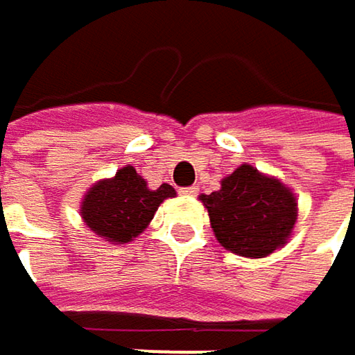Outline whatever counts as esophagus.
<instances>
[{
  "label": "esophagus",
  "instance_id": "obj_1",
  "mask_svg": "<svg viewBox=\"0 0 355 355\" xmlns=\"http://www.w3.org/2000/svg\"><path fill=\"white\" fill-rule=\"evenodd\" d=\"M200 191V188L198 186H190V188H182L180 190V193H184V196H196Z\"/></svg>",
  "mask_w": 355,
  "mask_h": 355
}]
</instances>
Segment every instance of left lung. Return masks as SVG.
Instances as JSON below:
<instances>
[{
	"mask_svg": "<svg viewBox=\"0 0 355 355\" xmlns=\"http://www.w3.org/2000/svg\"><path fill=\"white\" fill-rule=\"evenodd\" d=\"M218 242L241 257L261 259L283 246L297 220V202L279 180L241 165L222 188L202 196Z\"/></svg>",
	"mask_w": 355,
	"mask_h": 355,
	"instance_id": "1",
	"label": "left lung"
}]
</instances>
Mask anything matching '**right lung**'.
I'll return each instance as SVG.
<instances>
[{"label": "right lung", "instance_id": "add662e5", "mask_svg": "<svg viewBox=\"0 0 355 355\" xmlns=\"http://www.w3.org/2000/svg\"><path fill=\"white\" fill-rule=\"evenodd\" d=\"M175 190L162 184L157 190H149L147 182L127 165L116 171L113 180H103L92 186L85 196L80 214L87 226L107 241L129 242L141 234L159 204L165 198H173Z\"/></svg>", "mask_w": 355, "mask_h": 355}]
</instances>
